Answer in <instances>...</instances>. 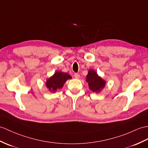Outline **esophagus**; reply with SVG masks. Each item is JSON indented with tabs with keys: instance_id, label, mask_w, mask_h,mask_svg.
Instances as JSON below:
<instances>
[{
	"instance_id": "34e87169",
	"label": "esophagus",
	"mask_w": 148,
	"mask_h": 148,
	"mask_svg": "<svg viewBox=\"0 0 148 148\" xmlns=\"http://www.w3.org/2000/svg\"><path fill=\"white\" fill-rule=\"evenodd\" d=\"M74 77H75V78L79 79V78L80 77V75L79 74H77V73H75V74H74Z\"/></svg>"
}]
</instances>
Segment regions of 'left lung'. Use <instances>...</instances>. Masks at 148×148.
Masks as SVG:
<instances>
[{"mask_svg":"<svg viewBox=\"0 0 148 148\" xmlns=\"http://www.w3.org/2000/svg\"><path fill=\"white\" fill-rule=\"evenodd\" d=\"M86 81L88 82L89 87L93 92L100 91L105 85V81L99 77L93 70H90L86 76Z\"/></svg>","mask_w":148,"mask_h":148,"instance_id":"obj_1","label":"left lung"}]
</instances>
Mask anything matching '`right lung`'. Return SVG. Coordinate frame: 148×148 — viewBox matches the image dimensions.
<instances>
[{
    "mask_svg": "<svg viewBox=\"0 0 148 148\" xmlns=\"http://www.w3.org/2000/svg\"><path fill=\"white\" fill-rule=\"evenodd\" d=\"M69 79H71V76L69 74L57 71L53 76L47 81V87L49 89L50 91L55 92L57 89L62 88L64 84Z\"/></svg>",
    "mask_w": 148,
    "mask_h": 148,
    "instance_id": "right-lung-1",
    "label": "right lung"
}]
</instances>
